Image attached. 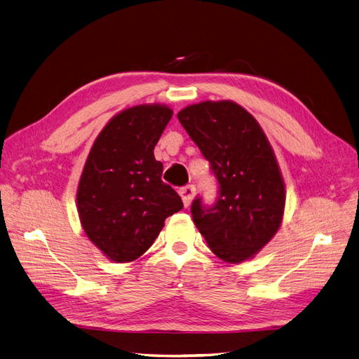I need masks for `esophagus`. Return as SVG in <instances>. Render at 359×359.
<instances>
[{
    "mask_svg": "<svg viewBox=\"0 0 359 359\" xmlns=\"http://www.w3.org/2000/svg\"><path fill=\"white\" fill-rule=\"evenodd\" d=\"M194 194H196V189H194V186H186V187L180 189V196L182 198V203L186 208L194 199Z\"/></svg>",
    "mask_w": 359,
    "mask_h": 359,
    "instance_id": "esophagus-1",
    "label": "esophagus"
}]
</instances>
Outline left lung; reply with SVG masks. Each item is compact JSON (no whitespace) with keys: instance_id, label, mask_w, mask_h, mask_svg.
I'll return each mask as SVG.
<instances>
[{"instance_id":"1","label":"left lung","mask_w":359,"mask_h":359,"mask_svg":"<svg viewBox=\"0 0 359 359\" xmlns=\"http://www.w3.org/2000/svg\"><path fill=\"white\" fill-rule=\"evenodd\" d=\"M178 119L219 182L212 206L201 198L193 201L194 224L224 262L253 257L277 233L286 201L285 181L264 130L231 100L187 106Z\"/></svg>"}]
</instances>
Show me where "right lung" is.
<instances>
[{
  "label": "right lung",
  "instance_id": "add662e5",
  "mask_svg": "<svg viewBox=\"0 0 359 359\" xmlns=\"http://www.w3.org/2000/svg\"><path fill=\"white\" fill-rule=\"evenodd\" d=\"M165 104L116 114L94 140L78 186V212L90 241L114 262H132L153 245L165 220L182 210L161 181L154 147L172 118Z\"/></svg>",
  "mask_w": 359,
  "mask_h": 359
}]
</instances>
